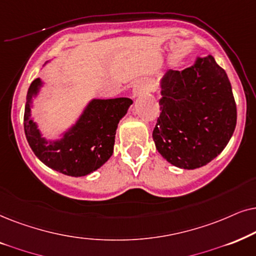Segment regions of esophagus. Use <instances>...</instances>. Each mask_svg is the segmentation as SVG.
<instances>
[{"mask_svg":"<svg viewBox=\"0 0 256 256\" xmlns=\"http://www.w3.org/2000/svg\"><path fill=\"white\" fill-rule=\"evenodd\" d=\"M148 91V85L145 83H142V82H139L134 86V90H132V94H134V97H138L140 96L142 94H144Z\"/></svg>","mask_w":256,"mask_h":256,"instance_id":"obj_1","label":"esophagus"}]
</instances>
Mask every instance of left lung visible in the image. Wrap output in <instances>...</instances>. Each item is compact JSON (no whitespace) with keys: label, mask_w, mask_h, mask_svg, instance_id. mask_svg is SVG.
Here are the masks:
<instances>
[{"label":"left lung","mask_w":256,"mask_h":256,"mask_svg":"<svg viewBox=\"0 0 256 256\" xmlns=\"http://www.w3.org/2000/svg\"><path fill=\"white\" fill-rule=\"evenodd\" d=\"M159 106L153 140L160 154L180 168L208 164L226 148L236 125L230 82L210 54L164 74Z\"/></svg>","instance_id":"obj_1"}]
</instances>
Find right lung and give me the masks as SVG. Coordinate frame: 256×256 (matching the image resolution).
<instances>
[{"label": "right lung", "mask_w": 256, "mask_h": 256, "mask_svg": "<svg viewBox=\"0 0 256 256\" xmlns=\"http://www.w3.org/2000/svg\"><path fill=\"white\" fill-rule=\"evenodd\" d=\"M42 85L40 78L30 84L24 108V132L35 156L48 168L71 176L96 171L114 153L116 130L132 104L130 98L94 100L62 139L46 142L32 117V97Z\"/></svg>", "instance_id": "add662e5"}]
</instances>
